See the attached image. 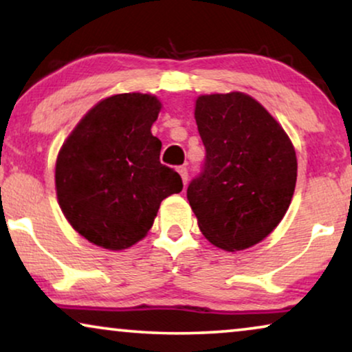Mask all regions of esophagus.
Segmentation results:
<instances>
[{
  "mask_svg": "<svg viewBox=\"0 0 352 352\" xmlns=\"http://www.w3.org/2000/svg\"><path fill=\"white\" fill-rule=\"evenodd\" d=\"M177 173H179L181 177H182V182H184V186L187 184V176H189V173H187V168L186 166H179L177 168Z\"/></svg>",
  "mask_w": 352,
  "mask_h": 352,
  "instance_id": "34e87169",
  "label": "esophagus"
}]
</instances>
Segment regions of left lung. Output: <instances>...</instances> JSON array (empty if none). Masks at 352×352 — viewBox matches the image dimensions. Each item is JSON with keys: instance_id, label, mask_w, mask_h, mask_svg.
Listing matches in <instances>:
<instances>
[{"instance_id": "obj_1", "label": "left lung", "mask_w": 352, "mask_h": 352, "mask_svg": "<svg viewBox=\"0 0 352 352\" xmlns=\"http://www.w3.org/2000/svg\"><path fill=\"white\" fill-rule=\"evenodd\" d=\"M195 122L206 155L187 200L201 234L226 252L253 247L290 206L298 171L290 138L243 93L200 96Z\"/></svg>"}]
</instances>
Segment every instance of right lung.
I'll use <instances>...</instances> for the list:
<instances>
[{"instance_id":"obj_1","label":"right lung","mask_w":352,"mask_h":352,"mask_svg":"<svg viewBox=\"0 0 352 352\" xmlns=\"http://www.w3.org/2000/svg\"><path fill=\"white\" fill-rule=\"evenodd\" d=\"M162 104L155 96L115 94L96 104L62 146L56 162L60 210L76 232L107 250L146 237L163 199L182 179L160 163L151 128Z\"/></svg>"}]
</instances>
